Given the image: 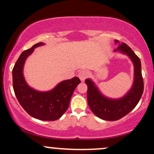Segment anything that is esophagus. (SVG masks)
<instances>
[{"label":"esophagus","instance_id":"1","mask_svg":"<svg viewBox=\"0 0 154 154\" xmlns=\"http://www.w3.org/2000/svg\"><path fill=\"white\" fill-rule=\"evenodd\" d=\"M88 75H89V73L87 71H85V70H82L78 74V77L81 81H84L85 79L87 78Z\"/></svg>","mask_w":154,"mask_h":154}]
</instances>
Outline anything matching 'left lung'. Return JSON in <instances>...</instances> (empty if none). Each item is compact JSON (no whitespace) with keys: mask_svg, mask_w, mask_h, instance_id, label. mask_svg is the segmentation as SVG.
Instances as JSON below:
<instances>
[{"mask_svg":"<svg viewBox=\"0 0 154 154\" xmlns=\"http://www.w3.org/2000/svg\"><path fill=\"white\" fill-rule=\"evenodd\" d=\"M118 47L114 52L128 56L134 66L133 83L126 94L119 98L106 96L101 93L95 82L91 78L85 79L88 85V103L92 112L100 119L107 121H116L130 113L138 103L143 92V79L141 72L140 60L125 43H120L115 40Z\"/></svg>","mask_w":154,"mask_h":154,"instance_id":"8db88e82","label":"left lung"}]
</instances>
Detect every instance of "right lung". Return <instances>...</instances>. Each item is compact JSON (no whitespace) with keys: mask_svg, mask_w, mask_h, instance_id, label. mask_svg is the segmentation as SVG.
<instances>
[{"mask_svg":"<svg viewBox=\"0 0 154 154\" xmlns=\"http://www.w3.org/2000/svg\"><path fill=\"white\" fill-rule=\"evenodd\" d=\"M44 45L43 43H37L22 53L12 71L13 88L19 103L29 115L43 121H55L66 111L80 80L77 77L63 80L48 91H40L30 87L24 78V63L35 48Z\"/></svg>","mask_w":154,"mask_h":154,"instance_id":"obj_1","label":"right lung"}]
</instances>
